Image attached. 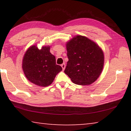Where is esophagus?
<instances>
[{
	"mask_svg": "<svg viewBox=\"0 0 131 131\" xmlns=\"http://www.w3.org/2000/svg\"><path fill=\"white\" fill-rule=\"evenodd\" d=\"M62 68V69L63 70H65V63H62L61 65Z\"/></svg>",
	"mask_w": 131,
	"mask_h": 131,
	"instance_id": "obj_1",
	"label": "esophagus"
}]
</instances>
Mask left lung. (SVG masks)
I'll return each mask as SVG.
<instances>
[{
	"label": "left lung",
	"mask_w": 131,
	"mask_h": 131,
	"mask_svg": "<svg viewBox=\"0 0 131 131\" xmlns=\"http://www.w3.org/2000/svg\"><path fill=\"white\" fill-rule=\"evenodd\" d=\"M69 61L64 72L73 83L88 85L102 72L105 58L101 48L88 37L77 35L66 44Z\"/></svg>",
	"instance_id": "obj_1"
}]
</instances>
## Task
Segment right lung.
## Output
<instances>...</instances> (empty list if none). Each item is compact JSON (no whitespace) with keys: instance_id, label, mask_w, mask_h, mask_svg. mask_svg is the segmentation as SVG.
<instances>
[{"instance_id":"add662e5","label":"right lung","mask_w":131,"mask_h":131,"mask_svg":"<svg viewBox=\"0 0 131 131\" xmlns=\"http://www.w3.org/2000/svg\"><path fill=\"white\" fill-rule=\"evenodd\" d=\"M50 46L39 49L36 45L28 48L24 55L22 68L29 81L40 87L51 84L57 74L62 70L56 64L54 55L50 51Z\"/></svg>"}]
</instances>
